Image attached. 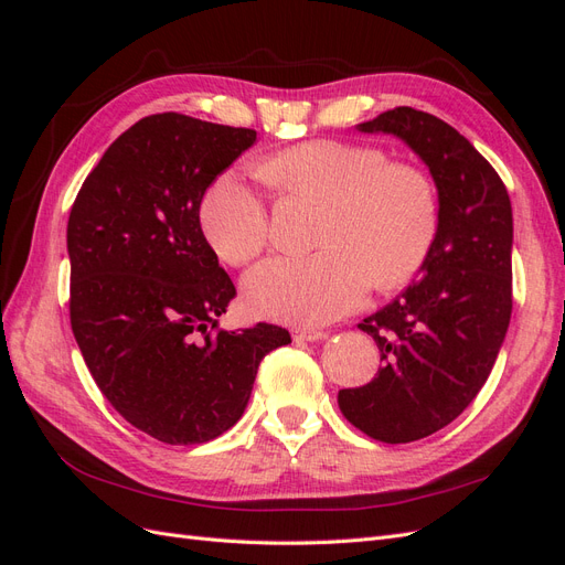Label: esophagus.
<instances>
[{
  "label": "esophagus",
  "instance_id": "esophagus-1",
  "mask_svg": "<svg viewBox=\"0 0 565 565\" xmlns=\"http://www.w3.org/2000/svg\"><path fill=\"white\" fill-rule=\"evenodd\" d=\"M324 337H328V334H324L318 328H292V339L295 341H318V339H324Z\"/></svg>",
  "mask_w": 565,
  "mask_h": 565
}]
</instances>
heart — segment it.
Returning a JSON list of instances; mask_svg holds the SVG:
<instances>
[{
    "mask_svg": "<svg viewBox=\"0 0 565 565\" xmlns=\"http://www.w3.org/2000/svg\"><path fill=\"white\" fill-rule=\"evenodd\" d=\"M280 191L324 204L309 256H273L243 282L256 316L322 324L349 313L370 287L396 289L417 276L431 252L438 207L422 169L344 141L285 148L259 164ZM200 226L226 264L243 266L268 243V210L237 174H221L200 204Z\"/></svg>",
    "mask_w": 565,
    "mask_h": 565,
    "instance_id": "b5f03b06",
    "label": "heart"
}]
</instances>
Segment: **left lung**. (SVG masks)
Listing matches in <instances>:
<instances>
[{
    "mask_svg": "<svg viewBox=\"0 0 565 565\" xmlns=\"http://www.w3.org/2000/svg\"><path fill=\"white\" fill-rule=\"evenodd\" d=\"M391 134L429 167L438 226L419 278L358 328L377 341L374 380L341 388L344 417L382 443H409L448 426L476 398L498 361L511 318L509 193L455 127L393 108L355 127Z\"/></svg>",
    "mask_w": 565,
    "mask_h": 565,
    "instance_id": "left-lung-1",
    "label": "left lung"
}]
</instances>
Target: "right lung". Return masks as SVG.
Wrapping results in <instances>:
<instances>
[{"instance_id": "right-lung-1", "label": "right lung", "mask_w": 565, "mask_h": 565, "mask_svg": "<svg viewBox=\"0 0 565 565\" xmlns=\"http://www.w3.org/2000/svg\"><path fill=\"white\" fill-rule=\"evenodd\" d=\"M256 131L160 113L129 127L67 218L71 324L94 382L136 429L207 443L243 417L264 355L289 332L218 328L235 287L200 228L212 181Z\"/></svg>"}]
</instances>
